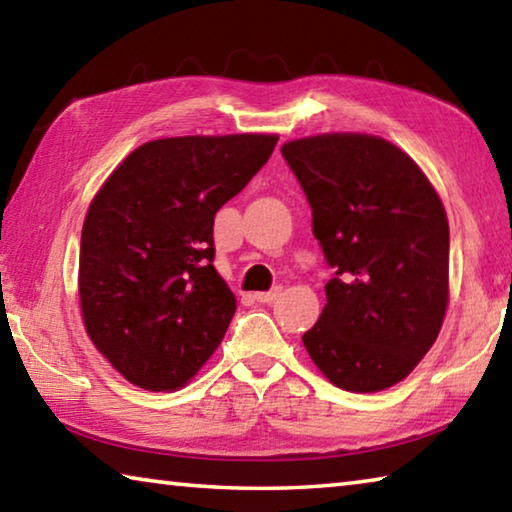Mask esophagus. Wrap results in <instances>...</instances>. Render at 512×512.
<instances>
[{"label":"esophagus","instance_id":"1","mask_svg":"<svg viewBox=\"0 0 512 512\" xmlns=\"http://www.w3.org/2000/svg\"><path fill=\"white\" fill-rule=\"evenodd\" d=\"M280 287H275V289H271V291H259V293H255V300L257 302H262V305H268V302H273L277 296H280Z\"/></svg>","mask_w":512,"mask_h":512}]
</instances>
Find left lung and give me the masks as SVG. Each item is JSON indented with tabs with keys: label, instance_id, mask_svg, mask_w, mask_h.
I'll return each mask as SVG.
<instances>
[{
	"label": "left lung",
	"instance_id": "left-lung-1",
	"mask_svg": "<svg viewBox=\"0 0 512 512\" xmlns=\"http://www.w3.org/2000/svg\"><path fill=\"white\" fill-rule=\"evenodd\" d=\"M334 268L327 305L302 343L350 393L402 381L429 352L449 298V223L409 155L375 135L332 133L282 146Z\"/></svg>",
	"mask_w": 512,
	"mask_h": 512
}]
</instances>
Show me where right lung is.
Segmentation results:
<instances>
[{"label": "right lung", "instance_id": "1", "mask_svg": "<svg viewBox=\"0 0 512 512\" xmlns=\"http://www.w3.org/2000/svg\"><path fill=\"white\" fill-rule=\"evenodd\" d=\"M277 135L153 140L110 173L85 216L79 296L112 368L146 391L185 386L237 300L214 268V216L264 167Z\"/></svg>", "mask_w": 512, "mask_h": 512}]
</instances>
